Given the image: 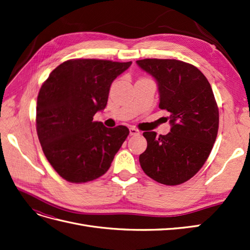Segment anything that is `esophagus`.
<instances>
[{
	"label": "esophagus",
	"mask_w": 250,
	"mask_h": 250,
	"mask_svg": "<svg viewBox=\"0 0 250 250\" xmlns=\"http://www.w3.org/2000/svg\"><path fill=\"white\" fill-rule=\"evenodd\" d=\"M129 133H130V135H138V134H140V130H138L137 128H134V127H130Z\"/></svg>",
	"instance_id": "obj_1"
}]
</instances>
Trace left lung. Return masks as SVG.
<instances>
[{"label": "left lung", "mask_w": 250, "mask_h": 250, "mask_svg": "<svg viewBox=\"0 0 250 250\" xmlns=\"http://www.w3.org/2000/svg\"><path fill=\"white\" fill-rule=\"evenodd\" d=\"M137 64L158 86V107L169 112L170 132L143 133L147 149L140 155L143 171L155 181L176 186L197 173L213 149L219 110L213 89L197 67L176 59H142Z\"/></svg>", "instance_id": "left-lung-1"}]
</instances>
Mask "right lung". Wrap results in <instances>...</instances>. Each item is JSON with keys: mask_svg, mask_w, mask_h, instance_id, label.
<instances>
[{"mask_svg": "<svg viewBox=\"0 0 250 250\" xmlns=\"http://www.w3.org/2000/svg\"><path fill=\"white\" fill-rule=\"evenodd\" d=\"M101 59L59 64L37 97L36 130L47 160L70 183H86L109 169L129 134L126 126L94 122L107 104L112 81L131 65Z\"/></svg>", "mask_w": 250, "mask_h": 250, "instance_id": "1", "label": "right lung"}]
</instances>
